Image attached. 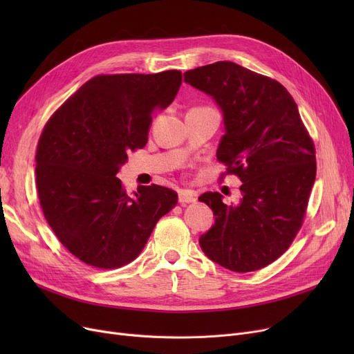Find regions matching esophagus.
<instances>
[{
    "mask_svg": "<svg viewBox=\"0 0 354 354\" xmlns=\"http://www.w3.org/2000/svg\"><path fill=\"white\" fill-rule=\"evenodd\" d=\"M178 199L180 202V205H185V203H192L195 202V194L189 189H180L178 194Z\"/></svg>",
    "mask_w": 354,
    "mask_h": 354,
    "instance_id": "esophagus-1",
    "label": "esophagus"
}]
</instances>
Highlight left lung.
<instances>
[{
  "mask_svg": "<svg viewBox=\"0 0 354 354\" xmlns=\"http://www.w3.org/2000/svg\"><path fill=\"white\" fill-rule=\"evenodd\" d=\"M183 77L221 109L225 135L216 158L243 182L235 205H225L218 192L199 196L215 216L199 245L227 270L263 268L299 232L315 180L314 145L299 107L283 84L232 62L202 66Z\"/></svg>",
  "mask_w": 354,
  "mask_h": 354,
  "instance_id": "8db88e82",
  "label": "left lung"
}]
</instances>
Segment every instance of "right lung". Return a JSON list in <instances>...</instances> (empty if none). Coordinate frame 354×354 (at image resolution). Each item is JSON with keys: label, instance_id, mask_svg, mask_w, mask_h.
<instances>
[{"label": "right lung", "instance_id": "1", "mask_svg": "<svg viewBox=\"0 0 354 354\" xmlns=\"http://www.w3.org/2000/svg\"><path fill=\"white\" fill-rule=\"evenodd\" d=\"M180 83L178 70L96 76L46 124L35 155L40 205L80 261L97 268L133 261L176 205L169 188L140 185L127 195L116 176L127 153L146 145L153 111L174 102Z\"/></svg>", "mask_w": 354, "mask_h": 354}]
</instances>
